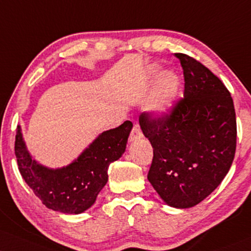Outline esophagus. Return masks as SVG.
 <instances>
[{
  "mask_svg": "<svg viewBox=\"0 0 251 251\" xmlns=\"http://www.w3.org/2000/svg\"><path fill=\"white\" fill-rule=\"evenodd\" d=\"M143 137H144V134H143V132H141L140 127L135 125L134 127H133V129H132L131 134H129V141H137V140H139V139H141Z\"/></svg>",
  "mask_w": 251,
  "mask_h": 251,
  "instance_id": "34e87169",
  "label": "esophagus"
}]
</instances>
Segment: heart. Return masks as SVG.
Listing matches in <instances>:
<instances>
[{
    "label": "heart",
    "instance_id": "1",
    "mask_svg": "<svg viewBox=\"0 0 251 251\" xmlns=\"http://www.w3.org/2000/svg\"><path fill=\"white\" fill-rule=\"evenodd\" d=\"M160 72L159 65H150L147 68L149 79H154ZM180 89V79L176 74L171 70L164 71L159 75L154 84L152 97L149 104V111L156 119H165L170 116L174 106Z\"/></svg>",
    "mask_w": 251,
    "mask_h": 251
}]
</instances>
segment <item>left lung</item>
<instances>
[{
  "mask_svg": "<svg viewBox=\"0 0 251 251\" xmlns=\"http://www.w3.org/2000/svg\"><path fill=\"white\" fill-rule=\"evenodd\" d=\"M185 77L183 98L165 119L139 118L153 147L147 179L162 201L191 208L222 182L236 150V117L225 84L200 62L175 53Z\"/></svg>",
  "mask_w": 251,
  "mask_h": 251,
  "instance_id": "1",
  "label": "left lung"
}]
</instances>
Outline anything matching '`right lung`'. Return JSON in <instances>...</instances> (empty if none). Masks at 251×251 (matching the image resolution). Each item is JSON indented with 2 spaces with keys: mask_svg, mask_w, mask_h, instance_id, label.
I'll return each mask as SVG.
<instances>
[{
  "mask_svg": "<svg viewBox=\"0 0 251 251\" xmlns=\"http://www.w3.org/2000/svg\"><path fill=\"white\" fill-rule=\"evenodd\" d=\"M133 124L129 120L102 132L71 164L50 168L32 159L17 126L15 155L20 173L35 195L49 209L64 214H80L96 202L108 180L107 170L126 150Z\"/></svg>",
  "mask_w": 251,
  "mask_h": 251,
  "instance_id": "right-lung-1",
  "label": "right lung"
}]
</instances>
